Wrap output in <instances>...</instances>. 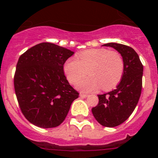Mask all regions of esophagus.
<instances>
[{
    "instance_id": "1",
    "label": "esophagus",
    "mask_w": 158,
    "mask_h": 158,
    "mask_svg": "<svg viewBox=\"0 0 158 158\" xmlns=\"http://www.w3.org/2000/svg\"><path fill=\"white\" fill-rule=\"evenodd\" d=\"M80 96H81V98H86V97H87V96H88V95L87 94H85V93H80Z\"/></svg>"
}]
</instances>
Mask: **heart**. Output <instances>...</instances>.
<instances>
[{
  "mask_svg": "<svg viewBox=\"0 0 158 158\" xmlns=\"http://www.w3.org/2000/svg\"><path fill=\"white\" fill-rule=\"evenodd\" d=\"M67 79L73 85L77 83L86 73L89 76L81 81L77 87L83 92H91L102 87L110 90L120 82L124 73V62L116 51L107 49H91L69 58L63 65Z\"/></svg>",
  "mask_w": 158,
  "mask_h": 158,
  "instance_id": "1",
  "label": "heart"
}]
</instances>
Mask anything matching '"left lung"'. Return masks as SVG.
Here are the masks:
<instances>
[{
  "instance_id": "1",
  "label": "left lung",
  "mask_w": 158,
  "mask_h": 158,
  "mask_svg": "<svg viewBox=\"0 0 158 158\" xmlns=\"http://www.w3.org/2000/svg\"><path fill=\"white\" fill-rule=\"evenodd\" d=\"M115 49L124 62L123 76L116 89L98 95L99 103L92 112L102 126L114 127L127 119L135 110L141 96L143 65L133 48L120 43H106Z\"/></svg>"
}]
</instances>
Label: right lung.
<instances>
[{
  "instance_id": "1",
  "label": "right lung",
  "mask_w": 158,
  "mask_h": 158,
  "mask_svg": "<svg viewBox=\"0 0 158 158\" xmlns=\"http://www.w3.org/2000/svg\"><path fill=\"white\" fill-rule=\"evenodd\" d=\"M73 51L51 43H42L19 57L14 88L22 113L42 128L59 126L79 93L64 74L63 65Z\"/></svg>"
}]
</instances>
